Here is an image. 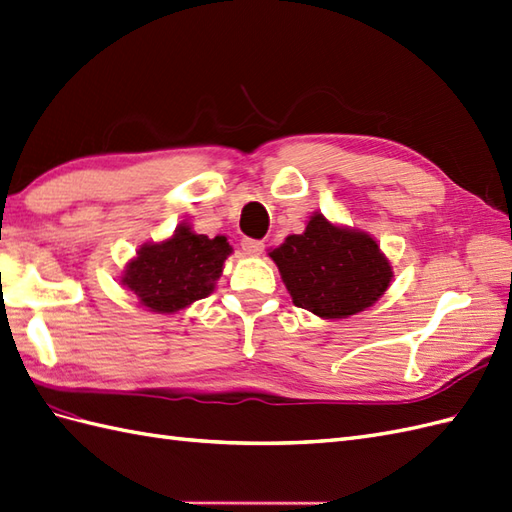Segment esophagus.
<instances>
[{
  "instance_id": "1",
  "label": "esophagus",
  "mask_w": 512,
  "mask_h": 512,
  "mask_svg": "<svg viewBox=\"0 0 512 512\" xmlns=\"http://www.w3.org/2000/svg\"><path fill=\"white\" fill-rule=\"evenodd\" d=\"M241 247H243V252L247 256H260V254H263V249H265L263 241H254V239H243Z\"/></svg>"
}]
</instances>
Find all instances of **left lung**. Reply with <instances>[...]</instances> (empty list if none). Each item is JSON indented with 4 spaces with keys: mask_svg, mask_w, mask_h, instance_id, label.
Segmentation results:
<instances>
[{
    "mask_svg": "<svg viewBox=\"0 0 512 512\" xmlns=\"http://www.w3.org/2000/svg\"><path fill=\"white\" fill-rule=\"evenodd\" d=\"M293 304L321 319H347L373 306L391 286L393 267L371 234L332 223L319 210L302 234L271 249Z\"/></svg>",
    "mask_w": 512,
    "mask_h": 512,
    "instance_id": "obj_1",
    "label": "left lung"
}]
</instances>
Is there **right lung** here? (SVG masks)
I'll list each match as a JSON object with an SVG mask.
<instances>
[{
  "label": "right lung",
  "mask_w": 512,
  "mask_h": 512,
  "mask_svg": "<svg viewBox=\"0 0 512 512\" xmlns=\"http://www.w3.org/2000/svg\"><path fill=\"white\" fill-rule=\"evenodd\" d=\"M230 254L226 236L208 239L184 221L167 239L141 245L123 267L119 284L139 297L145 310L176 315L215 291Z\"/></svg>",
  "instance_id": "1"
}]
</instances>
